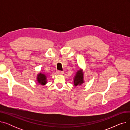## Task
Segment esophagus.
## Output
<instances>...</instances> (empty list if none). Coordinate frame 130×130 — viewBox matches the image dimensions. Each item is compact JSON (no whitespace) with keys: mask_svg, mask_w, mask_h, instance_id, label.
<instances>
[{"mask_svg":"<svg viewBox=\"0 0 130 130\" xmlns=\"http://www.w3.org/2000/svg\"><path fill=\"white\" fill-rule=\"evenodd\" d=\"M56 73H57V74H60V75H61V74H63L64 73V72L61 71H56Z\"/></svg>","mask_w":130,"mask_h":130,"instance_id":"34e87169","label":"esophagus"}]
</instances>
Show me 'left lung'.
Returning <instances> with one entry per match:
<instances>
[{"instance_id":"8db88e82","label":"left lung","mask_w":130,"mask_h":130,"mask_svg":"<svg viewBox=\"0 0 130 130\" xmlns=\"http://www.w3.org/2000/svg\"><path fill=\"white\" fill-rule=\"evenodd\" d=\"M74 83L75 86L80 85L83 83V73L81 70H79L77 72L74 79Z\"/></svg>"}]
</instances>
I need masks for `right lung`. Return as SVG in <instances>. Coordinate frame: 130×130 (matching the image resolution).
Masks as SVG:
<instances>
[{
  "mask_svg": "<svg viewBox=\"0 0 130 130\" xmlns=\"http://www.w3.org/2000/svg\"><path fill=\"white\" fill-rule=\"evenodd\" d=\"M37 81L41 85H44L46 83V77L45 75L43 74L39 73L38 74L37 76Z\"/></svg>",
  "mask_w": 130,
  "mask_h": 130,
  "instance_id": "obj_1",
  "label": "right lung"
}]
</instances>
